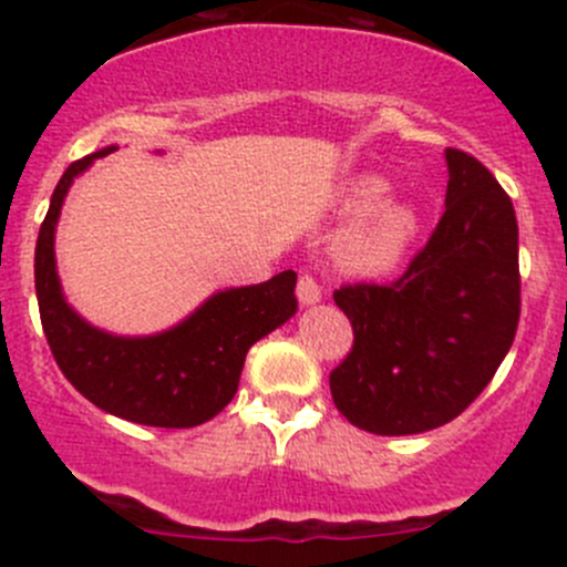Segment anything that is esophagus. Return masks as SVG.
Here are the masks:
<instances>
[{"label":"esophagus","mask_w":567,"mask_h":567,"mask_svg":"<svg viewBox=\"0 0 567 567\" xmlns=\"http://www.w3.org/2000/svg\"><path fill=\"white\" fill-rule=\"evenodd\" d=\"M296 296H299V301L305 307L318 305V301H320V285L310 277V274H301L299 285H296Z\"/></svg>","instance_id":"obj_1"}]
</instances>
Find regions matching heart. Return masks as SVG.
Segmentation results:
<instances>
[{
    "label": "heart",
    "instance_id": "heart-1",
    "mask_svg": "<svg viewBox=\"0 0 567 567\" xmlns=\"http://www.w3.org/2000/svg\"><path fill=\"white\" fill-rule=\"evenodd\" d=\"M379 175L353 177L340 194L342 214H357L334 238V262L353 277H384L400 268L420 236V214L403 199L386 197Z\"/></svg>",
    "mask_w": 567,
    "mask_h": 567
}]
</instances>
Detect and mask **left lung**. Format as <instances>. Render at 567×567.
I'll return each instance as SVG.
<instances>
[{"instance_id": "left-lung-1", "label": "left lung", "mask_w": 567, "mask_h": 567, "mask_svg": "<svg viewBox=\"0 0 567 567\" xmlns=\"http://www.w3.org/2000/svg\"><path fill=\"white\" fill-rule=\"evenodd\" d=\"M444 158L442 221L403 277L334 290L353 348L331 370V398L351 425L379 436L455 420L488 386L516 337V210L477 158L455 147Z\"/></svg>"}]
</instances>
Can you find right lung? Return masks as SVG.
I'll list each match as a JSON object with an SVG mask.
<instances>
[{
	"label": "right lung",
	"mask_w": 567,
	"mask_h": 567,
	"mask_svg": "<svg viewBox=\"0 0 567 567\" xmlns=\"http://www.w3.org/2000/svg\"><path fill=\"white\" fill-rule=\"evenodd\" d=\"M114 151L117 145H109L73 162L51 194L35 247L45 340L65 379L106 414L151 427L203 425L233 400L249 348L296 316V271L216 290L192 316L156 334H112L84 320L62 293L54 233L71 183Z\"/></svg>",
	"instance_id": "right-lung-1"
}]
</instances>
